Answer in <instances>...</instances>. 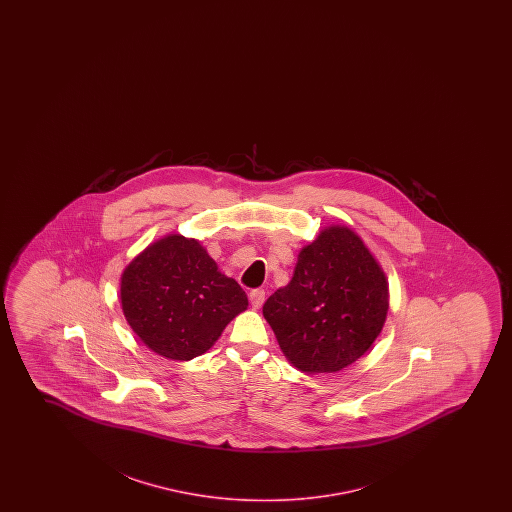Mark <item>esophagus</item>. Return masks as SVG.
I'll return each mask as SVG.
<instances>
[{
  "label": "esophagus",
  "instance_id": "esophagus-1",
  "mask_svg": "<svg viewBox=\"0 0 512 512\" xmlns=\"http://www.w3.org/2000/svg\"><path fill=\"white\" fill-rule=\"evenodd\" d=\"M266 301V292L262 288H255L250 292V302L255 309H259L262 304Z\"/></svg>",
  "mask_w": 512,
  "mask_h": 512
}]
</instances>
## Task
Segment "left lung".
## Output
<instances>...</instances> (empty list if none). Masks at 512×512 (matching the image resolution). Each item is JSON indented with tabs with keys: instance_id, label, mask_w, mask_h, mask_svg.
<instances>
[{
	"instance_id": "obj_1",
	"label": "left lung",
	"mask_w": 512,
	"mask_h": 512,
	"mask_svg": "<svg viewBox=\"0 0 512 512\" xmlns=\"http://www.w3.org/2000/svg\"><path fill=\"white\" fill-rule=\"evenodd\" d=\"M262 313L299 371H341L383 329L388 281L357 232L332 225L302 248L292 280L267 299Z\"/></svg>"
}]
</instances>
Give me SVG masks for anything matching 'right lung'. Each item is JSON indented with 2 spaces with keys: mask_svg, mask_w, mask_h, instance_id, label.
I'll use <instances>...</instances> for the list:
<instances>
[{
  "mask_svg": "<svg viewBox=\"0 0 512 512\" xmlns=\"http://www.w3.org/2000/svg\"><path fill=\"white\" fill-rule=\"evenodd\" d=\"M120 302L134 334L157 355L180 362L210 350L248 308L238 281L218 271L199 241L180 234L155 241L124 269Z\"/></svg>",
  "mask_w": 512,
  "mask_h": 512,
  "instance_id": "add662e5",
  "label": "right lung"
}]
</instances>
